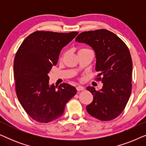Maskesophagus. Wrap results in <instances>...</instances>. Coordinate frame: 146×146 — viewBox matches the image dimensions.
<instances>
[{
  "instance_id": "34e87169",
  "label": "esophagus",
  "mask_w": 146,
  "mask_h": 146,
  "mask_svg": "<svg viewBox=\"0 0 146 146\" xmlns=\"http://www.w3.org/2000/svg\"><path fill=\"white\" fill-rule=\"evenodd\" d=\"M76 90L78 91H82L84 90V88L82 86H78L76 87Z\"/></svg>"
}]
</instances>
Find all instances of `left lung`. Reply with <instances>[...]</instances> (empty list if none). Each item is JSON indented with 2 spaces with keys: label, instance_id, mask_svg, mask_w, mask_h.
Returning <instances> with one entry per match:
<instances>
[{
  "label": "left lung",
  "instance_id": "obj_1",
  "mask_svg": "<svg viewBox=\"0 0 146 146\" xmlns=\"http://www.w3.org/2000/svg\"><path fill=\"white\" fill-rule=\"evenodd\" d=\"M79 43L89 45L96 55L97 76L103 83L96 91L86 89L94 98L86 106L88 113L102 121L115 118L125 108L131 94L132 61L128 48L114 33L105 29L83 32L76 38Z\"/></svg>",
  "mask_w": 146,
  "mask_h": 146
}]
</instances>
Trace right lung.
<instances>
[{"label": "right lung", "mask_w": 146, "mask_h": 146, "mask_svg": "<svg viewBox=\"0 0 146 146\" xmlns=\"http://www.w3.org/2000/svg\"><path fill=\"white\" fill-rule=\"evenodd\" d=\"M78 33L36 31L21 44L14 61V77L18 99L35 120L48 123L63 114L66 103L77 92L63 83L49 84L48 73L56 65L61 50Z\"/></svg>", "instance_id": "1"}]
</instances>
